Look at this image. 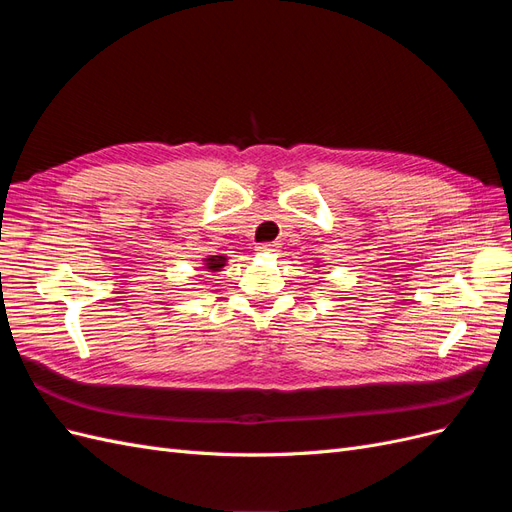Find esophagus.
Wrapping results in <instances>:
<instances>
[{"label": "esophagus", "mask_w": 512, "mask_h": 512, "mask_svg": "<svg viewBox=\"0 0 512 512\" xmlns=\"http://www.w3.org/2000/svg\"><path fill=\"white\" fill-rule=\"evenodd\" d=\"M277 250H280V243H260L256 247V252H260V254H275Z\"/></svg>", "instance_id": "1"}]
</instances>
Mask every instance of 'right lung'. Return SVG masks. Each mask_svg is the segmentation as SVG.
<instances>
[{
    "label": "right lung",
    "instance_id": "obj_1",
    "mask_svg": "<svg viewBox=\"0 0 512 512\" xmlns=\"http://www.w3.org/2000/svg\"><path fill=\"white\" fill-rule=\"evenodd\" d=\"M226 262H228V258L224 254H220V256H207V258H203V269H207L211 273H218V271H222L226 267Z\"/></svg>",
    "mask_w": 512,
    "mask_h": 512
}]
</instances>
